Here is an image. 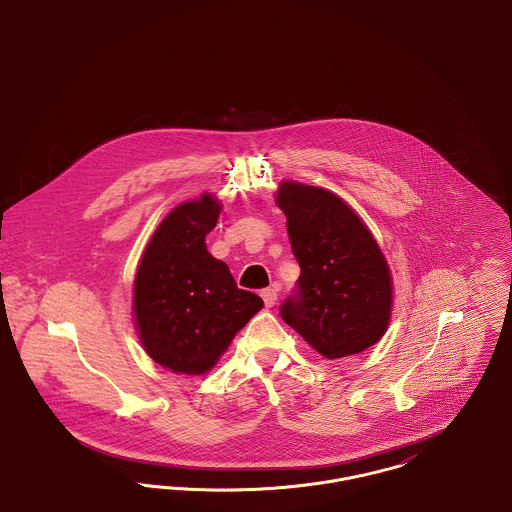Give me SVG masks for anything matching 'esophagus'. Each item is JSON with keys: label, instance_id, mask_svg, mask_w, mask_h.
<instances>
[{"label": "esophagus", "instance_id": "esophagus-1", "mask_svg": "<svg viewBox=\"0 0 512 512\" xmlns=\"http://www.w3.org/2000/svg\"><path fill=\"white\" fill-rule=\"evenodd\" d=\"M261 297H263V301H265V305H267V307H274V305H276V299H278L276 290H272V288L263 290V292H261Z\"/></svg>", "mask_w": 512, "mask_h": 512}]
</instances>
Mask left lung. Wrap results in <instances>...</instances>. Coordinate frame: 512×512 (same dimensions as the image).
<instances>
[{
	"mask_svg": "<svg viewBox=\"0 0 512 512\" xmlns=\"http://www.w3.org/2000/svg\"><path fill=\"white\" fill-rule=\"evenodd\" d=\"M276 205L301 274L280 307L286 324L326 359L365 351L390 324V267L357 213L338 195L282 182Z\"/></svg>",
	"mask_w": 512,
	"mask_h": 512,
	"instance_id": "obj_1",
	"label": "left lung"
}]
</instances>
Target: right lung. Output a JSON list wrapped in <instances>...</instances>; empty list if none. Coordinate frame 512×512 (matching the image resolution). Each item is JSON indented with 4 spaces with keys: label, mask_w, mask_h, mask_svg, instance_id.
I'll use <instances>...</instances> for the list:
<instances>
[{
    "label": "right lung",
    "mask_w": 512,
    "mask_h": 512,
    "mask_svg": "<svg viewBox=\"0 0 512 512\" xmlns=\"http://www.w3.org/2000/svg\"><path fill=\"white\" fill-rule=\"evenodd\" d=\"M211 194L174 207L153 232L134 280V320L147 355L172 372L199 376L217 365L263 299L240 290L205 236L217 226Z\"/></svg>",
    "instance_id": "1"
}]
</instances>
